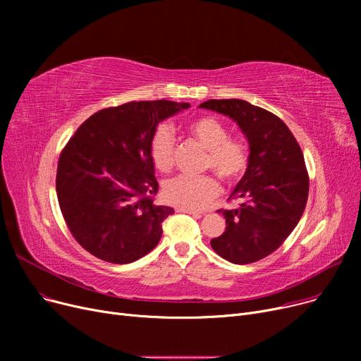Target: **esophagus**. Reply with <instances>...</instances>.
I'll return each instance as SVG.
<instances>
[{"label":"esophagus","instance_id":"esophagus-1","mask_svg":"<svg viewBox=\"0 0 361 361\" xmlns=\"http://www.w3.org/2000/svg\"><path fill=\"white\" fill-rule=\"evenodd\" d=\"M177 212L193 215V216H196V218H200V216H203V215H204L203 212H197V211H192V209H184V207H177Z\"/></svg>","mask_w":361,"mask_h":361}]
</instances>
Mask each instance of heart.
I'll return each instance as SVG.
<instances>
[{
  "instance_id": "heart-1",
  "label": "heart",
  "mask_w": 361,
  "mask_h": 361,
  "mask_svg": "<svg viewBox=\"0 0 361 361\" xmlns=\"http://www.w3.org/2000/svg\"><path fill=\"white\" fill-rule=\"evenodd\" d=\"M192 137L207 150L204 169L214 173L226 184L237 183L250 162L247 143L238 137H230V128L219 118L203 116L188 124ZM176 137L168 124L155 128L149 142V154L155 168L168 173L174 166ZM219 195V183L211 177L180 176L164 184L162 196L165 202L184 209L200 211Z\"/></svg>"
}]
</instances>
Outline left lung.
Returning a JSON list of instances; mask_svg holds the SVG:
<instances>
[{"mask_svg": "<svg viewBox=\"0 0 361 361\" xmlns=\"http://www.w3.org/2000/svg\"><path fill=\"white\" fill-rule=\"evenodd\" d=\"M200 108L233 118L249 142L250 162L230 199L235 209H221L225 231L212 249L235 264L274 253L298 224L309 196L305 157L290 128L275 114L241 99H209Z\"/></svg>", "mask_w": 361, "mask_h": 361, "instance_id": "obj_1", "label": "left lung"}]
</instances>
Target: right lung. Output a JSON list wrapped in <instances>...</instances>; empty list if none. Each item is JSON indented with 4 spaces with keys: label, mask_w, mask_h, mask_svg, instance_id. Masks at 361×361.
<instances>
[{
    "label": "right lung",
    "mask_w": 361,
    "mask_h": 361,
    "mask_svg": "<svg viewBox=\"0 0 361 361\" xmlns=\"http://www.w3.org/2000/svg\"><path fill=\"white\" fill-rule=\"evenodd\" d=\"M188 106L161 99L101 109L63 149L56 196L70 233L90 255L124 264L157 247L174 209L154 203L149 142L162 120Z\"/></svg>",
    "instance_id": "1"
}]
</instances>
